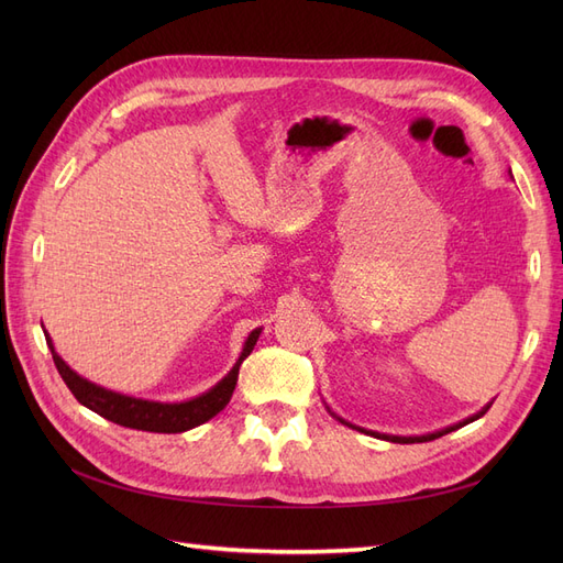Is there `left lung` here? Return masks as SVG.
<instances>
[{
    "label": "left lung",
    "instance_id": "left-lung-1",
    "mask_svg": "<svg viewBox=\"0 0 563 563\" xmlns=\"http://www.w3.org/2000/svg\"><path fill=\"white\" fill-rule=\"evenodd\" d=\"M490 408V404L488 406H484L479 413L476 416H472V418H467V420H463V422H457V424H453V428H446V430H441V432H434V434H424V437H385V434H376V437H380V439H387V441H395V444H420V441H432V439H439V437H444V434H449V432H453V430H457V428H463V424H467V422H472V420H476V418H482L486 411ZM347 424V422H345Z\"/></svg>",
    "mask_w": 563,
    "mask_h": 563
}]
</instances>
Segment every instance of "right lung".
Wrapping results in <instances>:
<instances>
[{"instance_id":"obj_1","label":"right lung","mask_w":563,"mask_h":563,"mask_svg":"<svg viewBox=\"0 0 563 563\" xmlns=\"http://www.w3.org/2000/svg\"><path fill=\"white\" fill-rule=\"evenodd\" d=\"M261 329H255L246 345L244 352L240 356V362L234 364V368L228 373V376L220 380L213 389H209L207 395H201L197 399L183 401V404H159V401H145V399H135V397H126V395H117V391H110L106 387H98L89 380H84L81 376L67 366L60 356L56 354L54 345L46 335V343L51 347V354H54V364L60 373V378L65 380V385L70 387V391L75 395V399L91 408L93 413L103 416L106 420H112L122 428H131V430H143V432H162V434H178L185 430H192L197 424L211 420L216 413L223 411L228 406L236 378H240V366L246 360V356L253 352L255 340H258Z\"/></svg>"}]
</instances>
